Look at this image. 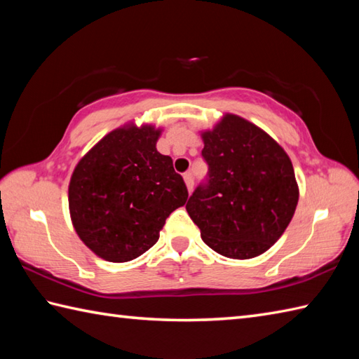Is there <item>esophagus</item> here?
Returning <instances> with one entry per match:
<instances>
[{"instance_id": "34e87169", "label": "esophagus", "mask_w": 359, "mask_h": 359, "mask_svg": "<svg viewBox=\"0 0 359 359\" xmlns=\"http://www.w3.org/2000/svg\"><path fill=\"white\" fill-rule=\"evenodd\" d=\"M184 180H185V185H187L188 193H191L193 191V187H194V179H193L191 172H185L184 174Z\"/></svg>"}]
</instances>
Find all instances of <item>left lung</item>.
<instances>
[{
    "label": "left lung",
    "mask_w": 359,
    "mask_h": 359,
    "mask_svg": "<svg viewBox=\"0 0 359 359\" xmlns=\"http://www.w3.org/2000/svg\"><path fill=\"white\" fill-rule=\"evenodd\" d=\"M201 139L210 179L189 197V217L219 255L265 253L287 230L299 201L292 160L264 129L230 112L201 131Z\"/></svg>",
    "instance_id": "1"
}]
</instances>
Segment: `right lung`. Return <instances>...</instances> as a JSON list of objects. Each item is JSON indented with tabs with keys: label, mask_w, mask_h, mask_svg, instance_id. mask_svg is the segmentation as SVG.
Masks as SVG:
<instances>
[{
	"label": "right lung",
	"mask_w": 359,
	"mask_h": 359,
	"mask_svg": "<svg viewBox=\"0 0 359 359\" xmlns=\"http://www.w3.org/2000/svg\"><path fill=\"white\" fill-rule=\"evenodd\" d=\"M163 128L131 120L98 140L71 175L67 199L75 233L98 257L128 262L158 241L166 217L188 191L172 158L157 151Z\"/></svg>",
	"instance_id": "right-lung-1"
}]
</instances>
